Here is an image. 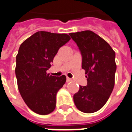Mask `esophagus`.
Wrapping results in <instances>:
<instances>
[{"mask_svg":"<svg viewBox=\"0 0 132 132\" xmlns=\"http://www.w3.org/2000/svg\"><path fill=\"white\" fill-rule=\"evenodd\" d=\"M66 81H67V83H69V82H71L72 79H71V78H67V79H66Z\"/></svg>","mask_w":132,"mask_h":132,"instance_id":"1","label":"esophagus"}]
</instances>
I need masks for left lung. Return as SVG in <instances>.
I'll return each instance as SVG.
<instances>
[{
  "instance_id": "1",
  "label": "left lung",
  "mask_w": 132,
  "mask_h": 132,
  "mask_svg": "<svg viewBox=\"0 0 132 132\" xmlns=\"http://www.w3.org/2000/svg\"><path fill=\"white\" fill-rule=\"evenodd\" d=\"M82 55V69L87 86H80L73 95L76 108L85 113L97 112L105 105L113 90L117 69L115 52L99 35L90 30L70 33Z\"/></svg>"
}]
</instances>
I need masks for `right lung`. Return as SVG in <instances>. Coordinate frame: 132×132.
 <instances>
[{"label": "right lung", "instance_id": "1", "mask_svg": "<svg viewBox=\"0 0 132 132\" xmlns=\"http://www.w3.org/2000/svg\"><path fill=\"white\" fill-rule=\"evenodd\" d=\"M71 39L69 35L44 31L24 40L16 56L15 75L22 99L31 110L42 115L56 108V96L66 78L49 76L46 71L60 47Z\"/></svg>", "mask_w": 132, "mask_h": 132}]
</instances>
